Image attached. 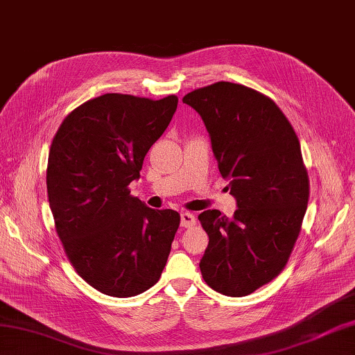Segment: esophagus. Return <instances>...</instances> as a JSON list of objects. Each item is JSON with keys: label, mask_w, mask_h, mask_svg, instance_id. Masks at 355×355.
I'll return each mask as SVG.
<instances>
[{"label": "esophagus", "mask_w": 355, "mask_h": 355, "mask_svg": "<svg viewBox=\"0 0 355 355\" xmlns=\"http://www.w3.org/2000/svg\"><path fill=\"white\" fill-rule=\"evenodd\" d=\"M181 227H184V228H191V227H193L195 225V222H196V219H195V216L192 215V213H189V211H183L181 213Z\"/></svg>", "instance_id": "obj_1"}]
</instances>
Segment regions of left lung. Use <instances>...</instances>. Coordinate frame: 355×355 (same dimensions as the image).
I'll use <instances>...</instances> for the list:
<instances>
[{
  "label": "left lung",
  "instance_id": "8db88e82",
  "mask_svg": "<svg viewBox=\"0 0 355 355\" xmlns=\"http://www.w3.org/2000/svg\"><path fill=\"white\" fill-rule=\"evenodd\" d=\"M210 136L222 178L237 210H205L209 246L200 261L204 282L227 296H246L286 266L309 202L300 140L277 104L257 90L219 81L183 98Z\"/></svg>",
  "mask_w": 355,
  "mask_h": 355
}]
</instances>
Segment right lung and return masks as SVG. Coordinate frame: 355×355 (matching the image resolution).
Masks as SVG:
<instances>
[{
    "instance_id": "add662e5",
    "label": "right lung",
    "mask_w": 355,
    "mask_h": 355,
    "mask_svg": "<svg viewBox=\"0 0 355 355\" xmlns=\"http://www.w3.org/2000/svg\"><path fill=\"white\" fill-rule=\"evenodd\" d=\"M177 104L175 95L105 94L69 113L53 139L46 189L57 234L78 275L104 295L142 293L166 266L180 215L150 209L128 184Z\"/></svg>"
}]
</instances>
